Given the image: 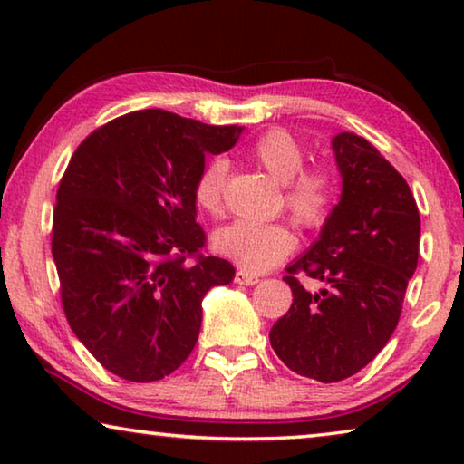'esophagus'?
Masks as SVG:
<instances>
[{
  "label": "esophagus",
  "instance_id": "esophagus-1",
  "mask_svg": "<svg viewBox=\"0 0 464 464\" xmlns=\"http://www.w3.org/2000/svg\"><path fill=\"white\" fill-rule=\"evenodd\" d=\"M235 282H237V285L251 286V285H257V282H260V276H256V274H249L246 270H239L237 274H235Z\"/></svg>",
  "mask_w": 464,
  "mask_h": 464
}]
</instances>
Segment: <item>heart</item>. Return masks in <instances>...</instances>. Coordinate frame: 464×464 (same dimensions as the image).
<instances>
[{"instance_id":"heart-1","label":"heart","mask_w":464,"mask_h":464,"mask_svg":"<svg viewBox=\"0 0 464 464\" xmlns=\"http://www.w3.org/2000/svg\"><path fill=\"white\" fill-rule=\"evenodd\" d=\"M249 160L282 188V200L295 221L317 227L325 221L335 198L334 176L325 168L303 169L304 149L288 130H270L249 149ZM227 161L213 160L194 179L196 207L210 217L223 213ZM296 239L282 223L233 221L213 235V247L241 270L257 274L274 268L293 254Z\"/></svg>"}]
</instances>
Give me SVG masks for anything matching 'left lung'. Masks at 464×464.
<instances>
[{
	"mask_svg": "<svg viewBox=\"0 0 464 464\" xmlns=\"http://www.w3.org/2000/svg\"><path fill=\"white\" fill-rule=\"evenodd\" d=\"M332 149L340 202L286 268L293 304L270 329L282 362L319 382L348 379L387 345L420 256L418 204L403 176L354 132H337ZM296 271L324 288L304 291Z\"/></svg>",
	"mask_w": 464,
	"mask_h": 464,
	"instance_id": "8db88e82",
	"label": "left lung"
}]
</instances>
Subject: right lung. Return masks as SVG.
<instances>
[{
    "instance_id": "1",
    "label": "right lung",
    "mask_w": 464,
    "mask_h": 464,
    "mask_svg": "<svg viewBox=\"0 0 464 464\" xmlns=\"http://www.w3.org/2000/svg\"><path fill=\"white\" fill-rule=\"evenodd\" d=\"M241 132L149 108L93 130L69 161L53 215L63 309L124 381L174 372L198 340L204 295L235 278L227 260L198 256L194 179Z\"/></svg>"
}]
</instances>
